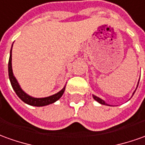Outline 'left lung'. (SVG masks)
I'll use <instances>...</instances> for the list:
<instances>
[{"label": "left lung", "instance_id": "8db88e82", "mask_svg": "<svg viewBox=\"0 0 145 145\" xmlns=\"http://www.w3.org/2000/svg\"><path fill=\"white\" fill-rule=\"evenodd\" d=\"M137 86H138V84H137ZM135 91L133 92V94L135 93ZM93 98H94V99H95V100H96V101H97L98 103H99L100 104L107 105V106H110V105H108V104H107V103H106V102L103 101V99H101L100 98L97 97V96H95V95H93Z\"/></svg>", "mask_w": 145, "mask_h": 145}]
</instances>
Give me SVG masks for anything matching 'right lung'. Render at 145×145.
Listing matches in <instances>:
<instances>
[{"instance_id": "add662e5", "label": "right lung", "mask_w": 145, "mask_h": 145, "mask_svg": "<svg viewBox=\"0 0 145 145\" xmlns=\"http://www.w3.org/2000/svg\"><path fill=\"white\" fill-rule=\"evenodd\" d=\"M12 46L11 50H10V57L9 61H8V76H9V80L11 84H12V87L15 91V92L18 95V97L20 98L22 101L24 102L25 103L31 105V106H43L51 104V103H54L56 101H57L62 96L63 93L65 91V86L59 92L45 98H34L32 96H30L27 93H25L24 91L22 90L19 84V83H18L17 80L14 76L13 72H12Z\"/></svg>"}]
</instances>
